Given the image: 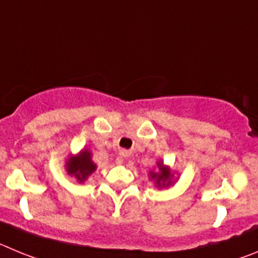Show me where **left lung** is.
<instances>
[{
    "label": "left lung",
    "instance_id": "obj_1",
    "mask_svg": "<svg viewBox=\"0 0 258 258\" xmlns=\"http://www.w3.org/2000/svg\"><path fill=\"white\" fill-rule=\"evenodd\" d=\"M158 168H159V172H152L150 173V178H154L157 181V185H159V186L171 184V181H169L171 172L168 169L164 168L162 163H158Z\"/></svg>",
    "mask_w": 258,
    "mask_h": 258
}]
</instances>
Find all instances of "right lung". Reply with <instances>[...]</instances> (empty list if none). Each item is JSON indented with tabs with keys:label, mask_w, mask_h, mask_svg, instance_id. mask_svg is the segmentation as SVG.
Returning a JSON list of instances; mask_svg holds the SVG:
<instances>
[{
	"label": "right lung",
	"mask_w": 258,
	"mask_h": 258,
	"mask_svg": "<svg viewBox=\"0 0 258 258\" xmlns=\"http://www.w3.org/2000/svg\"><path fill=\"white\" fill-rule=\"evenodd\" d=\"M96 169V164L91 161V154L87 150H83L77 157L71 158L67 164V171L69 175H73L80 182L85 181Z\"/></svg>",
	"instance_id": "add662e5"
}]
</instances>
